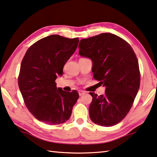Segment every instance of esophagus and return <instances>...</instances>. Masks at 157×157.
<instances>
[{"label": "esophagus", "instance_id": "1", "mask_svg": "<svg viewBox=\"0 0 157 157\" xmlns=\"http://www.w3.org/2000/svg\"><path fill=\"white\" fill-rule=\"evenodd\" d=\"M78 93H79V96H82L83 94H85V92L80 90H78Z\"/></svg>", "mask_w": 157, "mask_h": 157}]
</instances>
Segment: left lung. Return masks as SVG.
<instances>
[{
    "label": "left lung",
    "instance_id": "8db88e82",
    "mask_svg": "<svg viewBox=\"0 0 157 157\" xmlns=\"http://www.w3.org/2000/svg\"><path fill=\"white\" fill-rule=\"evenodd\" d=\"M79 54L93 61L95 79L105 87L103 95L89 93L93 101L89 116L94 123L112 127L129 112L140 85L136 55L124 39L112 33H101L82 39Z\"/></svg>",
    "mask_w": 157,
    "mask_h": 157
}]
</instances>
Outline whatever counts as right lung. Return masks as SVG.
I'll use <instances>...</instances> for the list:
<instances>
[{
    "mask_svg": "<svg viewBox=\"0 0 157 157\" xmlns=\"http://www.w3.org/2000/svg\"><path fill=\"white\" fill-rule=\"evenodd\" d=\"M78 38L58 35L46 36L28 49L20 66L18 85L29 112L38 121L50 125L69 120L79 98L76 90L65 92L56 87L58 75L74 53Z\"/></svg>",
    "mask_w": 157,
    "mask_h": 157,
    "instance_id": "1",
    "label": "right lung"
}]
</instances>
